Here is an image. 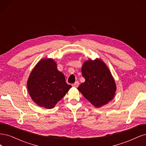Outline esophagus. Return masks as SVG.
I'll return each instance as SVG.
<instances>
[{
    "label": "esophagus",
    "instance_id": "obj_1",
    "mask_svg": "<svg viewBox=\"0 0 146 146\" xmlns=\"http://www.w3.org/2000/svg\"><path fill=\"white\" fill-rule=\"evenodd\" d=\"M79 82L78 81H76V82H75L73 84V86L74 87H78L79 86Z\"/></svg>",
    "mask_w": 146,
    "mask_h": 146
}]
</instances>
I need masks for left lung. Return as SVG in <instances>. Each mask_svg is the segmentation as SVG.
<instances>
[{
	"label": "left lung",
	"instance_id": "obj_1",
	"mask_svg": "<svg viewBox=\"0 0 146 146\" xmlns=\"http://www.w3.org/2000/svg\"><path fill=\"white\" fill-rule=\"evenodd\" d=\"M82 74L86 81L78 89L94 106L101 107L113 98L116 90L115 82L102 60L86 61L82 65Z\"/></svg>",
	"mask_w": 146,
	"mask_h": 146
}]
</instances>
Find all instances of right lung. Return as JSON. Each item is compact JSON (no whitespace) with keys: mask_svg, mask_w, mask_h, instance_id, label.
<instances>
[{"mask_svg":"<svg viewBox=\"0 0 146 146\" xmlns=\"http://www.w3.org/2000/svg\"><path fill=\"white\" fill-rule=\"evenodd\" d=\"M30 95L36 104L50 109L72 87L51 59H42L31 72L27 82Z\"/></svg>","mask_w":146,"mask_h":146,"instance_id":"add662e5","label":"right lung"}]
</instances>
